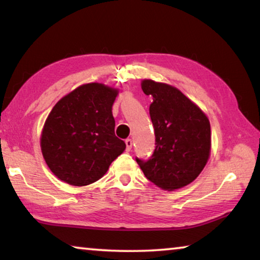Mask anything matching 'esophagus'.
<instances>
[{
  "label": "esophagus",
  "mask_w": 260,
  "mask_h": 260,
  "mask_svg": "<svg viewBox=\"0 0 260 260\" xmlns=\"http://www.w3.org/2000/svg\"><path fill=\"white\" fill-rule=\"evenodd\" d=\"M125 143H126V149H127V151H129L131 149H132V146H133V141H132L131 139H127V140L125 141Z\"/></svg>",
  "instance_id": "obj_1"
}]
</instances>
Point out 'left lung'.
Masks as SVG:
<instances>
[{"label": "left lung", "mask_w": 260, "mask_h": 260, "mask_svg": "<svg viewBox=\"0 0 260 260\" xmlns=\"http://www.w3.org/2000/svg\"><path fill=\"white\" fill-rule=\"evenodd\" d=\"M143 93L152 96L149 113L156 149L148 160L136 158L146 178L164 190L192 182L208 162L211 127L205 113L178 88L146 79Z\"/></svg>", "instance_id": "1"}]
</instances>
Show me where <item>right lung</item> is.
Here are the masks:
<instances>
[{"label":"right lung","instance_id":"obj_1","mask_svg":"<svg viewBox=\"0 0 260 260\" xmlns=\"http://www.w3.org/2000/svg\"><path fill=\"white\" fill-rule=\"evenodd\" d=\"M117 95L118 89L103 83H86L52 108L40 143L48 167L61 181L78 187L98 181L125 150L114 134Z\"/></svg>","mask_w":260,"mask_h":260}]
</instances>
